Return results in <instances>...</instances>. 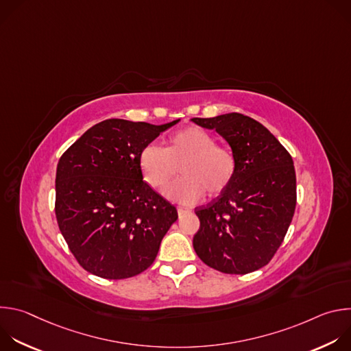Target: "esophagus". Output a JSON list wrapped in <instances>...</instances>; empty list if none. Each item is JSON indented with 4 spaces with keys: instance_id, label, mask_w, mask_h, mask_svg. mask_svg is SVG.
I'll list each match as a JSON object with an SVG mask.
<instances>
[{
    "instance_id": "34e87169",
    "label": "esophagus",
    "mask_w": 351,
    "mask_h": 351,
    "mask_svg": "<svg viewBox=\"0 0 351 351\" xmlns=\"http://www.w3.org/2000/svg\"><path fill=\"white\" fill-rule=\"evenodd\" d=\"M184 214H189V210H184V208H178V215L179 217H182V215H184Z\"/></svg>"
}]
</instances>
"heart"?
<instances>
[{
  "mask_svg": "<svg viewBox=\"0 0 351 351\" xmlns=\"http://www.w3.org/2000/svg\"><path fill=\"white\" fill-rule=\"evenodd\" d=\"M144 180L162 189L182 169L183 178L171 183L165 194L176 203L191 206L225 191L233 180L236 160L232 149L215 144L211 133L199 128H186L169 137L168 147L157 143L144 145L138 157Z\"/></svg>",
  "mask_w": 351,
  "mask_h": 351,
  "instance_id": "b5f03b06",
  "label": "heart"
}]
</instances>
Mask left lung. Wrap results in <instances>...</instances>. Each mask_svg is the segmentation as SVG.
I'll use <instances>...</instances> for the list:
<instances>
[{"label": "left lung", "instance_id": "1", "mask_svg": "<svg viewBox=\"0 0 351 351\" xmlns=\"http://www.w3.org/2000/svg\"><path fill=\"white\" fill-rule=\"evenodd\" d=\"M191 121L215 129L229 143L236 160L229 187L194 210L199 229L193 247L199 260L219 272L257 271L272 260L294 215L297 193L291 156L265 126L243 114Z\"/></svg>", "mask_w": 351, "mask_h": 351}]
</instances>
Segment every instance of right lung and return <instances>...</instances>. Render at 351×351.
I'll use <instances>...</instances> for the list:
<instances>
[{"instance_id":"1","label":"right lung","mask_w":351,"mask_h":351,"mask_svg":"<svg viewBox=\"0 0 351 351\" xmlns=\"http://www.w3.org/2000/svg\"><path fill=\"white\" fill-rule=\"evenodd\" d=\"M178 122L107 119L61 156L56 217L71 253L87 272L126 279L154 263L178 211L143 180L138 157L144 145Z\"/></svg>"}]
</instances>
